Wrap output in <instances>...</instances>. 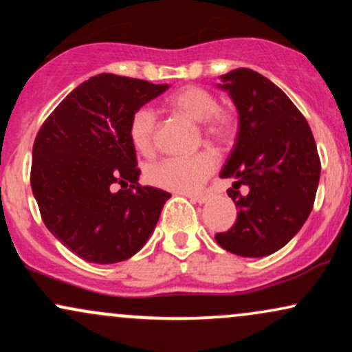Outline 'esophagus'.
I'll use <instances>...</instances> for the list:
<instances>
[{"instance_id":"1","label":"esophagus","mask_w":352,"mask_h":352,"mask_svg":"<svg viewBox=\"0 0 352 352\" xmlns=\"http://www.w3.org/2000/svg\"><path fill=\"white\" fill-rule=\"evenodd\" d=\"M188 199L201 205V204H207L210 200V195H207V193H201V195H188Z\"/></svg>"}]
</instances>
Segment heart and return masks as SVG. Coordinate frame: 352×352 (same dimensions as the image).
Listing matches in <instances>:
<instances>
[{
	"instance_id": "heart-1",
	"label": "heart",
	"mask_w": 352,
	"mask_h": 352,
	"mask_svg": "<svg viewBox=\"0 0 352 352\" xmlns=\"http://www.w3.org/2000/svg\"><path fill=\"white\" fill-rule=\"evenodd\" d=\"M167 107L173 114L185 117L200 125V132L208 142L227 145L235 135V117L227 109L218 106L213 92L199 86H187L167 99ZM157 117L151 109L142 107L134 112L129 124V137L144 155H151L155 148ZM217 167L213 153L207 151L192 157L164 159L151 165L145 177L155 187L177 193L197 192Z\"/></svg>"
}]
</instances>
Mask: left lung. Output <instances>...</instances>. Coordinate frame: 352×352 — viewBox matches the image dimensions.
<instances>
[{"mask_svg": "<svg viewBox=\"0 0 352 352\" xmlns=\"http://www.w3.org/2000/svg\"><path fill=\"white\" fill-rule=\"evenodd\" d=\"M220 79L217 87L238 112L235 145L220 172L235 180L228 197L238 213L215 240L238 256H268L300 232L313 210L321 173L316 142L301 112L265 76L240 67Z\"/></svg>", "mask_w": 352, "mask_h": 352, "instance_id": "obj_1", "label": "left lung"}]
</instances>
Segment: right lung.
I'll return each mask as SVG.
<instances>
[{"label": "right lung", "instance_id": "add662e5", "mask_svg": "<svg viewBox=\"0 0 352 352\" xmlns=\"http://www.w3.org/2000/svg\"><path fill=\"white\" fill-rule=\"evenodd\" d=\"M167 89L168 84L98 74L67 94L36 135L31 188L44 225L89 263L134 256L172 197L140 187L129 137L134 112ZM114 183L123 187L119 192L111 190Z\"/></svg>", "mask_w": 352, "mask_h": 352}]
</instances>
